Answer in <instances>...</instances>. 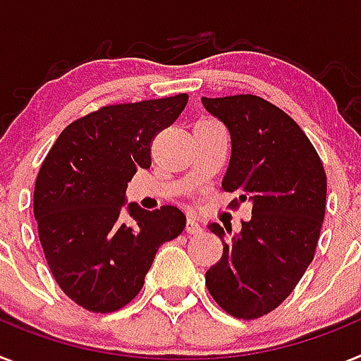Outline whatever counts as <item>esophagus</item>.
Masks as SVG:
<instances>
[{"label":"esophagus","instance_id":"1","mask_svg":"<svg viewBox=\"0 0 361 361\" xmlns=\"http://www.w3.org/2000/svg\"><path fill=\"white\" fill-rule=\"evenodd\" d=\"M186 232L188 233H201L202 232V226L199 223V219L197 217H188V223H186Z\"/></svg>","mask_w":361,"mask_h":361}]
</instances>
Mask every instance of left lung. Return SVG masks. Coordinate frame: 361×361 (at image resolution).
<instances>
[{
	"mask_svg": "<svg viewBox=\"0 0 361 361\" xmlns=\"http://www.w3.org/2000/svg\"><path fill=\"white\" fill-rule=\"evenodd\" d=\"M201 102L232 140L223 190L239 193L235 206L252 204V219L239 233L208 224L223 241V257L206 272V286L228 314L259 318L288 298L312 263L327 177L307 135L270 102L254 94Z\"/></svg>",
	"mask_w": 361,
	"mask_h": 361,
	"instance_id": "1",
	"label": "left lung"
}]
</instances>
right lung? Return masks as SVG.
Here are the masks:
<instances>
[{"label":"right lung","mask_w":361,"mask_h":361,"mask_svg":"<svg viewBox=\"0 0 361 361\" xmlns=\"http://www.w3.org/2000/svg\"><path fill=\"white\" fill-rule=\"evenodd\" d=\"M188 104V94L102 107L67 126L39 168L34 217L52 276L71 300L115 312L144 285L160 245L186 226L177 206L128 202L137 169L151 166V140Z\"/></svg>","instance_id":"obj_1"}]
</instances>
